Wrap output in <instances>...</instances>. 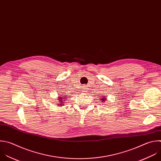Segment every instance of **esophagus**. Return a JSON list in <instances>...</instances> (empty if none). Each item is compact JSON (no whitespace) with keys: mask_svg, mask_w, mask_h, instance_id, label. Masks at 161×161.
<instances>
[{"mask_svg":"<svg viewBox=\"0 0 161 161\" xmlns=\"http://www.w3.org/2000/svg\"><path fill=\"white\" fill-rule=\"evenodd\" d=\"M82 92H87V88H86L85 86H83V88H82Z\"/></svg>","mask_w":161,"mask_h":161,"instance_id":"esophagus-1","label":"esophagus"}]
</instances>
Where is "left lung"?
<instances>
[{"instance_id":"left-lung-1","label":"left lung","mask_w":161,"mask_h":161,"mask_svg":"<svg viewBox=\"0 0 161 161\" xmlns=\"http://www.w3.org/2000/svg\"><path fill=\"white\" fill-rule=\"evenodd\" d=\"M103 97V98H102L101 99L100 98V100H101L102 102H105V101L106 100V98L105 97V96H104V97Z\"/></svg>"}]
</instances>
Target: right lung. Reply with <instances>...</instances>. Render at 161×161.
I'll list each match as a JSON object with an SVG mask.
<instances>
[{"label": "right lung", "mask_w": 161, "mask_h": 161, "mask_svg": "<svg viewBox=\"0 0 161 161\" xmlns=\"http://www.w3.org/2000/svg\"><path fill=\"white\" fill-rule=\"evenodd\" d=\"M66 96H64V95H61L60 97H59L58 98V100L59 101V103H57V105H58L59 106L61 107L64 105V103H65L64 101H66V100H67V98L66 97Z\"/></svg>", "instance_id": "1"}]
</instances>
